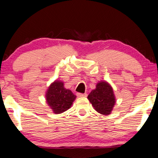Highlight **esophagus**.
<instances>
[{
	"label": "esophagus",
	"instance_id": "34e87169",
	"mask_svg": "<svg viewBox=\"0 0 158 158\" xmlns=\"http://www.w3.org/2000/svg\"><path fill=\"white\" fill-rule=\"evenodd\" d=\"M88 95L86 94H81V93H77V96L81 98V97H87Z\"/></svg>",
	"mask_w": 158,
	"mask_h": 158
}]
</instances>
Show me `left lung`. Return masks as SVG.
Here are the masks:
<instances>
[{"label": "left lung", "mask_w": 158, "mask_h": 158, "mask_svg": "<svg viewBox=\"0 0 158 158\" xmlns=\"http://www.w3.org/2000/svg\"><path fill=\"white\" fill-rule=\"evenodd\" d=\"M88 99L97 112L103 115H109L116 103L113 88L107 81H100L92 90Z\"/></svg>", "instance_id": "obj_1"}]
</instances>
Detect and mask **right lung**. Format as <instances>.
Masks as SVG:
<instances>
[{
    "label": "right lung",
    "mask_w": 158,
    "mask_h": 158,
    "mask_svg": "<svg viewBox=\"0 0 158 158\" xmlns=\"http://www.w3.org/2000/svg\"><path fill=\"white\" fill-rule=\"evenodd\" d=\"M45 98L48 106L53 113L59 114L63 113L72 106L76 96L70 90L64 87V83L56 80L47 88Z\"/></svg>",
    "instance_id": "add662e5"
}]
</instances>
